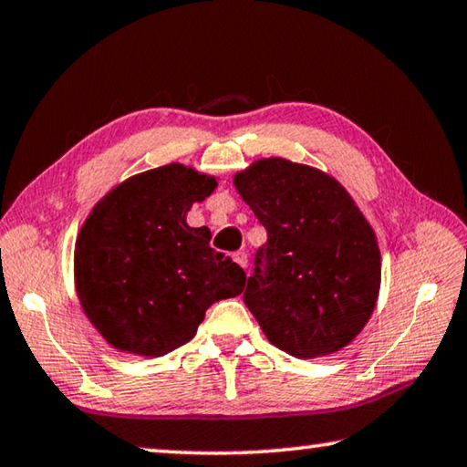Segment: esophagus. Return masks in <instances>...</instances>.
I'll list each match as a JSON object with an SVG mask.
<instances>
[{
	"mask_svg": "<svg viewBox=\"0 0 467 467\" xmlns=\"http://www.w3.org/2000/svg\"><path fill=\"white\" fill-rule=\"evenodd\" d=\"M233 259H234V262L239 264L241 267H247V253H244V251H236L234 255H233Z\"/></svg>",
	"mask_w": 467,
	"mask_h": 467,
	"instance_id": "esophagus-1",
	"label": "esophagus"
}]
</instances>
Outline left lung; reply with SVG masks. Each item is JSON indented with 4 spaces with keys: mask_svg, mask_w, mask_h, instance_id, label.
<instances>
[{
    "mask_svg": "<svg viewBox=\"0 0 467 467\" xmlns=\"http://www.w3.org/2000/svg\"><path fill=\"white\" fill-rule=\"evenodd\" d=\"M265 226L243 300L267 339L298 358L342 350L373 315L381 255L358 205L334 177L286 158L236 172Z\"/></svg>",
    "mask_w": 467,
    "mask_h": 467,
    "instance_id": "1",
    "label": "left lung"
}]
</instances>
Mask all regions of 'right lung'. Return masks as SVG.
<instances>
[{
	"label": "right lung",
	"instance_id": "obj_1",
	"mask_svg": "<svg viewBox=\"0 0 467 467\" xmlns=\"http://www.w3.org/2000/svg\"><path fill=\"white\" fill-rule=\"evenodd\" d=\"M216 179L167 164L123 181L94 205L76 241L86 317L117 350L162 357L195 336L216 300L241 295L243 267L185 223Z\"/></svg>",
	"mask_w": 467,
	"mask_h": 467
}]
</instances>
